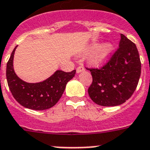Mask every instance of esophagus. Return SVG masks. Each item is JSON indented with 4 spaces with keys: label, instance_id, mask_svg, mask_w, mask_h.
Segmentation results:
<instances>
[{
    "label": "esophagus",
    "instance_id": "esophagus-1",
    "mask_svg": "<svg viewBox=\"0 0 150 150\" xmlns=\"http://www.w3.org/2000/svg\"><path fill=\"white\" fill-rule=\"evenodd\" d=\"M84 71V68L83 67V66H80L77 68V69H76L77 73H80V72H81V71Z\"/></svg>",
    "mask_w": 150,
    "mask_h": 150
}]
</instances>
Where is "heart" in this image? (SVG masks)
I'll return each instance as SVG.
<instances>
[{
  "instance_id": "obj_1",
  "label": "heart",
  "mask_w": 150,
  "mask_h": 150,
  "mask_svg": "<svg viewBox=\"0 0 150 150\" xmlns=\"http://www.w3.org/2000/svg\"><path fill=\"white\" fill-rule=\"evenodd\" d=\"M90 49H93L88 55V60L91 65L93 66H103L106 64L112 57L115 50V47L112 42H106L100 44L93 43Z\"/></svg>"
}]
</instances>
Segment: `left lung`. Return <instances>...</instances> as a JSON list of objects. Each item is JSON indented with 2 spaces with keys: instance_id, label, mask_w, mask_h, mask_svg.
<instances>
[{
  "instance_id": "obj_1",
  "label": "left lung",
  "mask_w": 150,
  "mask_h": 150,
  "mask_svg": "<svg viewBox=\"0 0 150 150\" xmlns=\"http://www.w3.org/2000/svg\"><path fill=\"white\" fill-rule=\"evenodd\" d=\"M93 78L88 94L95 103L115 106L126 102L136 90L141 62L134 43L121 34L119 47L100 69H89Z\"/></svg>"
}]
</instances>
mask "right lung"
<instances>
[{
    "mask_svg": "<svg viewBox=\"0 0 150 150\" xmlns=\"http://www.w3.org/2000/svg\"><path fill=\"white\" fill-rule=\"evenodd\" d=\"M17 46L13 50L6 64V80L13 96L20 105L33 110L53 107L62 97L66 84L75 75V70L65 72L57 70L47 79L38 83H28L20 79L13 69V57Z\"/></svg>",
    "mask_w": 150,
    "mask_h": 150,
    "instance_id": "right-lung-1",
    "label": "right lung"
}]
</instances>
